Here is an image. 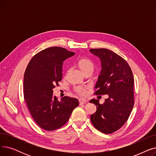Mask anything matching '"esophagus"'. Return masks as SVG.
Masks as SVG:
<instances>
[{
    "label": "esophagus",
    "mask_w": 156,
    "mask_h": 156,
    "mask_svg": "<svg viewBox=\"0 0 156 156\" xmlns=\"http://www.w3.org/2000/svg\"><path fill=\"white\" fill-rule=\"evenodd\" d=\"M79 102H80V104L81 105V104H86L87 102V101L84 99H80L79 100Z\"/></svg>",
    "instance_id": "34e87169"
}]
</instances>
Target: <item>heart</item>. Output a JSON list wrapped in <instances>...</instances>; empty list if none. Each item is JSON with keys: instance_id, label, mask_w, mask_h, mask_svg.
<instances>
[{"instance_id": "b5f03b06", "label": "heart", "mask_w": 156, "mask_h": 156, "mask_svg": "<svg viewBox=\"0 0 156 156\" xmlns=\"http://www.w3.org/2000/svg\"><path fill=\"white\" fill-rule=\"evenodd\" d=\"M77 67L80 69L84 75L87 73H93L95 69L94 62L86 57L80 59L76 63ZM75 91L80 95H85L87 94V88L85 87H78L75 88Z\"/></svg>"}]
</instances>
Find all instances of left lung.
<instances>
[{"mask_svg":"<svg viewBox=\"0 0 156 156\" xmlns=\"http://www.w3.org/2000/svg\"><path fill=\"white\" fill-rule=\"evenodd\" d=\"M90 51L101 61L102 70L95 85L94 95L108 94L103 104L98 99L97 111L90 116L94 126L105 134L115 132L128 120L134 105V79L128 62L115 52L106 48H91Z\"/></svg>","mask_w":156,"mask_h":156,"instance_id":"1","label":"left lung"}]
</instances>
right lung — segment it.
<instances>
[{
  "label": "right lung",
  "instance_id": "1",
  "mask_svg": "<svg viewBox=\"0 0 156 156\" xmlns=\"http://www.w3.org/2000/svg\"><path fill=\"white\" fill-rule=\"evenodd\" d=\"M74 55L62 47H48L32 57L24 72V101L33 119L45 130L63 126L79 105L75 98L65 96L59 101L53 97V88L62 78L63 62Z\"/></svg>",
  "mask_w": 156,
  "mask_h": 156
}]
</instances>
